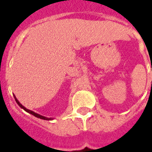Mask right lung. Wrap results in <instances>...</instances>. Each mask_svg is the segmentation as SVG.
<instances>
[{"instance_id":"1","label":"right lung","mask_w":152,"mask_h":152,"mask_svg":"<svg viewBox=\"0 0 152 152\" xmlns=\"http://www.w3.org/2000/svg\"><path fill=\"white\" fill-rule=\"evenodd\" d=\"M15 101H16V102L18 103V106L21 107V108H23L24 111H26L27 112H28V113H30V114L31 115H33L34 116H36V117H37V118H40V119H42V120H46V121H50V120H51V118H46V117H45V116H43V115H40L37 114V113H36V112H32V111H31V110H28V109H27L26 107H24L22 105L21 103L20 102H18V99H16V97L15 96Z\"/></svg>"}]
</instances>
